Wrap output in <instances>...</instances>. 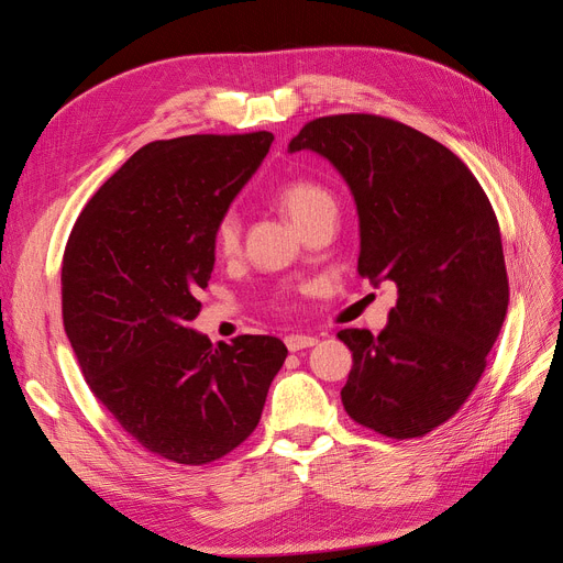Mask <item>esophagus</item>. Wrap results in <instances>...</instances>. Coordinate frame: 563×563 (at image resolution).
I'll return each instance as SVG.
<instances>
[{
    "label": "esophagus",
    "mask_w": 563,
    "mask_h": 563,
    "mask_svg": "<svg viewBox=\"0 0 563 563\" xmlns=\"http://www.w3.org/2000/svg\"><path fill=\"white\" fill-rule=\"evenodd\" d=\"M284 343H286V347L291 350V352H300L305 347L317 345V338L314 335H305V333H296V335H286Z\"/></svg>",
    "instance_id": "esophagus-1"
}]
</instances>
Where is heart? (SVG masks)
Wrapping results in <instances>:
<instances>
[{
  "label": "heart",
  "mask_w": 563,
  "mask_h": 563,
  "mask_svg": "<svg viewBox=\"0 0 563 563\" xmlns=\"http://www.w3.org/2000/svg\"><path fill=\"white\" fill-rule=\"evenodd\" d=\"M277 201L298 228H302L317 213L335 209L331 192L323 190L321 185L312 180H291L282 185L277 192ZM240 240H242V218L236 211H225L216 223L213 246L220 255H232L236 253V249H240Z\"/></svg>",
  "instance_id": "1"
}]
</instances>
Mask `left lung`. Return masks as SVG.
<instances>
[{"label":"left lung","instance_id":"obj_1","mask_svg":"<svg viewBox=\"0 0 563 563\" xmlns=\"http://www.w3.org/2000/svg\"><path fill=\"white\" fill-rule=\"evenodd\" d=\"M310 150L350 187L360 216L356 272L391 282L397 305L373 335L345 329V411L391 439L446 422L479 383L507 314L500 228L470 168L449 147L376 114L319 117L288 152Z\"/></svg>","mask_w":563,"mask_h":563}]
</instances>
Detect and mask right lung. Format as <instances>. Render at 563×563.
Returning <instances> with one entry per match:
<instances>
[{"instance_id": "1", "label": "right lung", "mask_w": 563, "mask_h": 563, "mask_svg": "<svg viewBox=\"0 0 563 563\" xmlns=\"http://www.w3.org/2000/svg\"><path fill=\"white\" fill-rule=\"evenodd\" d=\"M275 135H183L141 147L84 207L63 255V323L93 395L147 451L223 457L255 430L286 360L272 335L192 329L213 230Z\"/></svg>"}]
</instances>
